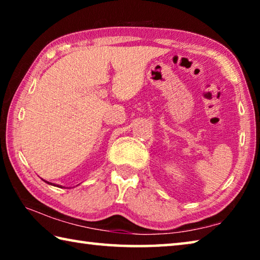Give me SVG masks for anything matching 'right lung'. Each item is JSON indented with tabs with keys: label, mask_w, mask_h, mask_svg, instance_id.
<instances>
[{
	"label": "right lung",
	"mask_w": 260,
	"mask_h": 260,
	"mask_svg": "<svg viewBox=\"0 0 260 260\" xmlns=\"http://www.w3.org/2000/svg\"><path fill=\"white\" fill-rule=\"evenodd\" d=\"M45 182H47V181H45ZM47 183H49V184H52V183H50V182H47Z\"/></svg>",
	"instance_id": "right-lung-1"
}]
</instances>
